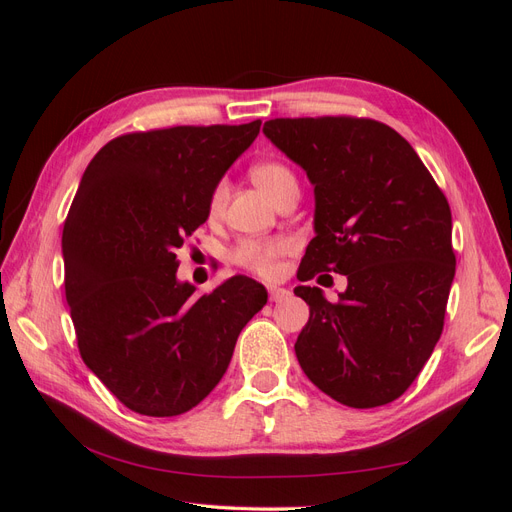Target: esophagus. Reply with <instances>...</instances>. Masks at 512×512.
Masks as SVG:
<instances>
[{"instance_id": "obj_1", "label": "esophagus", "mask_w": 512, "mask_h": 512, "mask_svg": "<svg viewBox=\"0 0 512 512\" xmlns=\"http://www.w3.org/2000/svg\"><path fill=\"white\" fill-rule=\"evenodd\" d=\"M288 294H290V292H288L286 288H277V286H269V299H271V301H275V303H277V301H282V299H286V297H288Z\"/></svg>"}]
</instances>
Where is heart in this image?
I'll use <instances>...</instances> for the list:
<instances>
[{
  "instance_id": "1",
  "label": "heart",
  "mask_w": 512,
  "mask_h": 512,
  "mask_svg": "<svg viewBox=\"0 0 512 512\" xmlns=\"http://www.w3.org/2000/svg\"><path fill=\"white\" fill-rule=\"evenodd\" d=\"M252 179L260 185L265 194L275 200L288 185L297 183L292 170L280 162H260L252 168ZM226 188L224 183L215 185V190L209 198V213L218 215L224 205ZM288 250V243L284 239H271V241H245L237 247L235 260L241 267L254 271L260 277H275L277 275V258Z\"/></svg>"
}]
</instances>
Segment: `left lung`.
Returning <instances> with one entry per match:
<instances>
[{"label": "left lung", "instance_id": "1", "mask_svg": "<svg viewBox=\"0 0 512 512\" xmlns=\"http://www.w3.org/2000/svg\"><path fill=\"white\" fill-rule=\"evenodd\" d=\"M262 132L314 185L316 237L297 277L348 280L333 303L316 286L294 288L309 305L299 365L339 404H391L442 335L455 277L451 207L406 138L380 121L271 119Z\"/></svg>", "mask_w": 512, "mask_h": 512}]
</instances>
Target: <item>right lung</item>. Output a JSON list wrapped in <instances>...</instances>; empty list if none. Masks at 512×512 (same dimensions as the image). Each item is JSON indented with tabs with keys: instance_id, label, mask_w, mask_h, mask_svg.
<instances>
[{
	"instance_id": "obj_1",
	"label": "right lung",
	"mask_w": 512,
	"mask_h": 512,
	"mask_svg": "<svg viewBox=\"0 0 512 512\" xmlns=\"http://www.w3.org/2000/svg\"><path fill=\"white\" fill-rule=\"evenodd\" d=\"M260 132L177 126L106 143L85 168L61 235L66 301L85 365L123 406L177 416L226 374L267 288L232 275L194 294L177 250L209 218V198Z\"/></svg>"
}]
</instances>
